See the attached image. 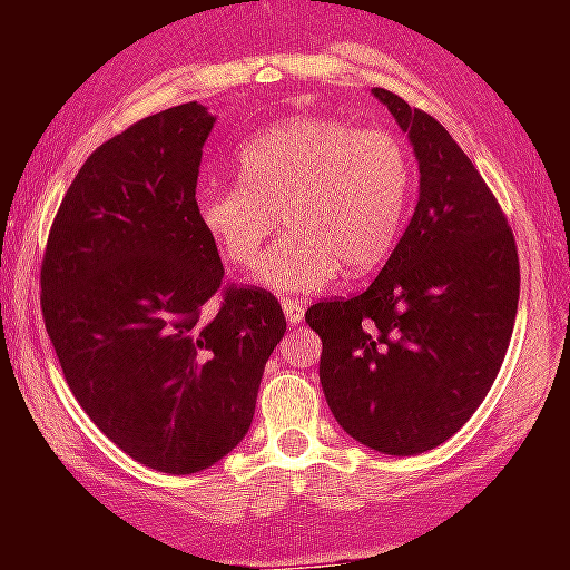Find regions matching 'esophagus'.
<instances>
[{
    "label": "esophagus",
    "mask_w": 570,
    "mask_h": 570,
    "mask_svg": "<svg viewBox=\"0 0 570 570\" xmlns=\"http://www.w3.org/2000/svg\"><path fill=\"white\" fill-rule=\"evenodd\" d=\"M282 311H285L288 325H299L305 320V305L299 299H282Z\"/></svg>",
    "instance_id": "obj_1"
}]
</instances>
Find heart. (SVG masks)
Here are the masks:
<instances>
[{"mask_svg":"<svg viewBox=\"0 0 570 570\" xmlns=\"http://www.w3.org/2000/svg\"><path fill=\"white\" fill-rule=\"evenodd\" d=\"M239 183H203L196 223L230 268H248L274 234H288L254 271L279 296L322 291L345 268L376 271L394 254L414 199L416 170L391 130L294 116L250 136L236 150Z\"/></svg>","mask_w":570,"mask_h":570,"instance_id":"heart-1","label":"heart"}]
</instances>
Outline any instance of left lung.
Masks as SVG:
<instances>
[{
	"label": "left lung",
	"mask_w": 570,
	"mask_h": 570,
	"mask_svg": "<svg viewBox=\"0 0 570 570\" xmlns=\"http://www.w3.org/2000/svg\"><path fill=\"white\" fill-rule=\"evenodd\" d=\"M407 134L420 199L360 296L311 305L320 382L345 434L414 456L454 436L500 374L520 302V259L480 170L434 116L371 90Z\"/></svg>",
	"instance_id": "1"
}]
</instances>
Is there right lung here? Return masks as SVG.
Here are the masks:
<instances>
[{"label": "right lung", "instance_id": "right-lung-1", "mask_svg": "<svg viewBox=\"0 0 570 570\" xmlns=\"http://www.w3.org/2000/svg\"><path fill=\"white\" fill-rule=\"evenodd\" d=\"M216 116L176 105L88 156L42 262V314L70 391L110 442L163 473L230 454L285 334L274 294L223 288L194 214Z\"/></svg>", "mask_w": 570, "mask_h": 570}]
</instances>
